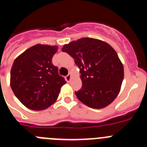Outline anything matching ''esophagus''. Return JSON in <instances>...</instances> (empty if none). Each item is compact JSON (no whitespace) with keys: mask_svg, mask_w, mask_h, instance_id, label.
Listing matches in <instances>:
<instances>
[{"mask_svg":"<svg viewBox=\"0 0 147 147\" xmlns=\"http://www.w3.org/2000/svg\"><path fill=\"white\" fill-rule=\"evenodd\" d=\"M71 74H68L67 75V76H65V80H66V82H69L70 81H71Z\"/></svg>","mask_w":147,"mask_h":147,"instance_id":"obj_1","label":"esophagus"}]
</instances>
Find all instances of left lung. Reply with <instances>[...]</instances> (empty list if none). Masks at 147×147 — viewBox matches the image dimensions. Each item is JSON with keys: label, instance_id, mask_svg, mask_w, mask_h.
<instances>
[{"label": "left lung", "instance_id": "obj_1", "mask_svg": "<svg viewBox=\"0 0 147 147\" xmlns=\"http://www.w3.org/2000/svg\"><path fill=\"white\" fill-rule=\"evenodd\" d=\"M62 51L74 59L80 69L82 86L75 92L78 99L95 109L112 103L124 80V66L112 46L102 40L83 37L64 45Z\"/></svg>", "mask_w": 147, "mask_h": 147}]
</instances>
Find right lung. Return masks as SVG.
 I'll return each mask as SVG.
<instances>
[{"mask_svg":"<svg viewBox=\"0 0 147 147\" xmlns=\"http://www.w3.org/2000/svg\"><path fill=\"white\" fill-rule=\"evenodd\" d=\"M57 50L56 45L37 44L18 56L13 62L10 86L27 108L42 110L50 107L66 83L51 61Z\"/></svg>","mask_w":147,"mask_h":147,"instance_id":"1","label":"right lung"}]
</instances>
